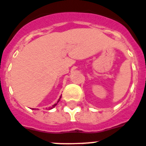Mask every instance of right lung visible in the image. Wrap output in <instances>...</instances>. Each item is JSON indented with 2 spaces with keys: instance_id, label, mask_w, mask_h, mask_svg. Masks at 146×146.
I'll use <instances>...</instances> for the list:
<instances>
[{
  "instance_id": "obj_1",
  "label": "right lung",
  "mask_w": 146,
  "mask_h": 146,
  "mask_svg": "<svg viewBox=\"0 0 146 146\" xmlns=\"http://www.w3.org/2000/svg\"><path fill=\"white\" fill-rule=\"evenodd\" d=\"M61 97H62V96H60V98H59V99H58V102H57V103H58V102H59V101H60V99H61ZM57 103H56V104H54V105H52V108H49V109H52V108H54V107H55V106H56V105H57Z\"/></svg>"
}]
</instances>
